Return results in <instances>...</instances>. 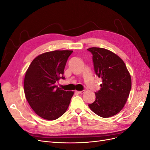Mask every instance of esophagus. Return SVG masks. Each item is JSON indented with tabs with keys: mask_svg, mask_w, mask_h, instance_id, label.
Returning a JSON list of instances; mask_svg holds the SVG:
<instances>
[{
	"mask_svg": "<svg viewBox=\"0 0 150 150\" xmlns=\"http://www.w3.org/2000/svg\"><path fill=\"white\" fill-rule=\"evenodd\" d=\"M84 92H85L84 90H83V91H78V93L79 94H84Z\"/></svg>",
	"mask_w": 150,
	"mask_h": 150,
	"instance_id": "esophagus-1",
	"label": "esophagus"
}]
</instances>
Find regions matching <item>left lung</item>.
Returning a JSON list of instances; mask_svg holds the SVG:
<instances>
[{"instance_id":"8db88e82","label":"left lung","mask_w":150,"mask_h":150,"mask_svg":"<svg viewBox=\"0 0 150 150\" xmlns=\"http://www.w3.org/2000/svg\"><path fill=\"white\" fill-rule=\"evenodd\" d=\"M93 54L94 71L102 79L101 89L95 93L96 99L89 104L95 114L110 117L117 114L128 100L131 88V78L122 59L104 48L88 49Z\"/></svg>"}]
</instances>
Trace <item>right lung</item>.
I'll list each match as a JSON object with an SVG mask.
<instances>
[{"label": "right lung", "instance_id": "right-lung-1", "mask_svg": "<svg viewBox=\"0 0 150 150\" xmlns=\"http://www.w3.org/2000/svg\"><path fill=\"white\" fill-rule=\"evenodd\" d=\"M69 50L50 51L38 56L32 61L24 81L25 96L35 114L47 120H55L67 111L74 91H66L56 85L64 79Z\"/></svg>", "mask_w": 150, "mask_h": 150}]
</instances>
